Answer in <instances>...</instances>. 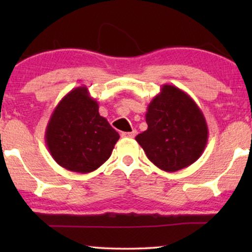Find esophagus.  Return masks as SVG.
Segmentation results:
<instances>
[{"instance_id":"1","label":"esophagus","mask_w":252,"mask_h":252,"mask_svg":"<svg viewBox=\"0 0 252 252\" xmlns=\"http://www.w3.org/2000/svg\"><path fill=\"white\" fill-rule=\"evenodd\" d=\"M122 137H124V139H133L134 136L136 135V130L133 129L132 132H122Z\"/></svg>"}]
</instances>
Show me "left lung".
I'll use <instances>...</instances> for the list:
<instances>
[{"instance_id": "8db88e82", "label": "left lung", "mask_w": 252, "mask_h": 252, "mask_svg": "<svg viewBox=\"0 0 252 252\" xmlns=\"http://www.w3.org/2000/svg\"><path fill=\"white\" fill-rule=\"evenodd\" d=\"M148 129L135 137L151 163L165 172H177L195 163L208 143L205 117L187 93L163 85L149 103Z\"/></svg>"}]
</instances>
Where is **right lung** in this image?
Masks as SVG:
<instances>
[{"label":"right lung","instance_id":"right-lung-1","mask_svg":"<svg viewBox=\"0 0 252 252\" xmlns=\"http://www.w3.org/2000/svg\"><path fill=\"white\" fill-rule=\"evenodd\" d=\"M44 140L60 166L89 173L109 159L119 134L99 116L97 101L81 86L68 92L56 105Z\"/></svg>","mask_w":252,"mask_h":252}]
</instances>
